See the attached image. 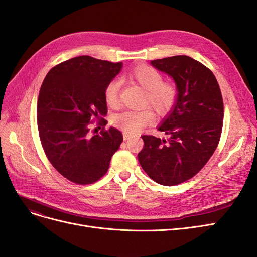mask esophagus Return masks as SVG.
Listing matches in <instances>:
<instances>
[{
	"mask_svg": "<svg viewBox=\"0 0 257 257\" xmlns=\"http://www.w3.org/2000/svg\"><path fill=\"white\" fill-rule=\"evenodd\" d=\"M123 138H124V141H127V139L131 138V135L127 133H123Z\"/></svg>",
	"mask_w": 257,
	"mask_h": 257,
	"instance_id": "34e87169",
	"label": "esophagus"
}]
</instances>
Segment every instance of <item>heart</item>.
I'll return each instance as SVG.
<instances>
[{
    "label": "heart",
    "mask_w": 257,
    "mask_h": 257,
    "mask_svg": "<svg viewBox=\"0 0 257 257\" xmlns=\"http://www.w3.org/2000/svg\"><path fill=\"white\" fill-rule=\"evenodd\" d=\"M128 77L146 91L144 106L150 107L160 115H164L173 109L178 97L177 89L172 83L163 82V77L157 69L148 65H138L128 74ZM119 87L118 81H113L107 87L105 98L108 106L115 107L118 105ZM152 121L153 114L149 109L123 111L112 118L114 125L128 134L137 133Z\"/></svg>",
    "instance_id": "heart-1"
}]
</instances>
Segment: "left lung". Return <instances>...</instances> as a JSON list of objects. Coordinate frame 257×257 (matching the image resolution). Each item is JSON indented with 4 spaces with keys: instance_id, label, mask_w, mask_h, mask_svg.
Returning a JSON list of instances; mask_svg holds the SVG:
<instances>
[{
    "instance_id": "left-lung-1",
    "label": "left lung",
    "mask_w": 257,
    "mask_h": 257,
    "mask_svg": "<svg viewBox=\"0 0 257 257\" xmlns=\"http://www.w3.org/2000/svg\"><path fill=\"white\" fill-rule=\"evenodd\" d=\"M175 81L178 97L158 130L169 137L143 135L138 161L152 180L173 186L195 176L211 158L223 126V99L214 75L188 56L151 61Z\"/></svg>"
}]
</instances>
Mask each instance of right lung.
<instances>
[{
  "instance_id": "1",
  "label": "right lung",
  "mask_w": 257,
  "mask_h": 257,
  "mask_svg": "<svg viewBox=\"0 0 257 257\" xmlns=\"http://www.w3.org/2000/svg\"><path fill=\"white\" fill-rule=\"evenodd\" d=\"M122 66V62L80 56L62 62L45 77L37 102L40 138L52 166L69 181H97L123 142L112 126L89 134L92 120L107 124L105 92Z\"/></svg>"
}]
</instances>
